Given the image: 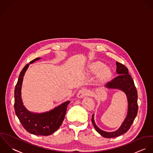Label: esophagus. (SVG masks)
I'll return each instance as SVG.
<instances>
[{"label": "esophagus", "instance_id": "esophagus-1", "mask_svg": "<svg viewBox=\"0 0 153 153\" xmlns=\"http://www.w3.org/2000/svg\"><path fill=\"white\" fill-rule=\"evenodd\" d=\"M87 94H88V92H87V91L86 89H82V90L79 91V92H78L77 97L78 98H83V97H85Z\"/></svg>", "mask_w": 153, "mask_h": 153}]
</instances>
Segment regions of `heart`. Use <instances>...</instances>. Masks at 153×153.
I'll list each match as a JSON object with an SVG mask.
<instances>
[{
  "label": "heart",
  "instance_id": "b5f03b06",
  "mask_svg": "<svg viewBox=\"0 0 153 153\" xmlns=\"http://www.w3.org/2000/svg\"><path fill=\"white\" fill-rule=\"evenodd\" d=\"M102 67H103V64L102 63L97 62L93 66V71L95 73H97L101 69V68H102ZM109 74V69L107 68H103V69L101 70V71L100 72V76L101 77L103 78V77H106Z\"/></svg>",
  "mask_w": 153,
  "mask_h": 153
}]
</instances>
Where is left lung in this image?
<instances>
[{"instance_id": "obj_1", "label": "left lung", "mask_w": 153, "mask_h": 153, "mask_svg": "<svg viewBox=\"0 0 153 153\" xmlns=\"http://www.w3.org/2000/svg\"><path fill=\"white\" fill-rule=\"evenodd\" d=\"M117 73L118 76L108 82L105 87L109 89H114L122 91L127 97L128 107L127 115L118 129L114 132H106L100 129L96 125L94 121V115H92V122L96 131L102 137L105 138H114L118 137L126 132L134 122L138 112L137 103L138 94L131 76L128 74V69L121 63L116 62Z\"/></svg>"}]
</instances>
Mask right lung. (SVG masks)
Instances as JSON below:
<instances>
[{
    "mask_svg": "<svg viewBox=\"0 0 153 153\" xmlns=\"http://www.w3.org/2000/svg\"><path fill=\"white\" fill-rule=\"evenodd\" d=\"M40 59L36 58L31 61L30 64ZM30 64H27L22 70L15 86L14 103L15 113L23 127L30 134L35 135H50L61 126L65 117L67 105L70 102H65L49 112L41 114L33 113L27 110L22 102L21 88L25 73Z\"/></svg>",
    "mask_w": 153,
    "mask_h": 153,
    "instance_id": "add662e5",
    "label": "right lung"
}]
</instances>
